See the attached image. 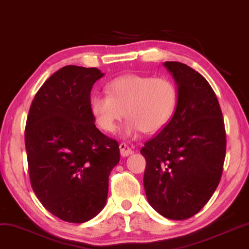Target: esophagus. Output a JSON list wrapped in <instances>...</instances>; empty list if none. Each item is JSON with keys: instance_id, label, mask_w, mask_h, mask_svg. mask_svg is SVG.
Instances as JSON below:
<instances>
[{"instance_id": "esophagus-1", "label": "esophagus", "mask_w": 249, "mask_h": 249, "mask_svg": "<svg viewBox=\"0 0 249 249\" xmlns=\"http://www.w3.org/2000/svg\"><path fill=\"white\" fill-rule=\"evenodd\" d=\"M119 149H121V155L123 157H127L132 154V149L127 146L126 143H121L119 144Z\"/></svg>"}]
</instances>
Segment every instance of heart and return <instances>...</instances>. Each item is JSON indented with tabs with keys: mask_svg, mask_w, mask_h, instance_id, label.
<instances>
[{
	"mask_svg": "<svg viewBox=\"0 0 249 249\" xmlns=\"http://www.w3.org/2000/svg\"><path fill=\"white\" fill-rule=\"evenodd\" d=\"M106 90L108 95L90 96V114L97 126L108 133L115 132L118 123L126 116L121 131L125 139L137 138L141 131L155 133L162 130L178 105V88L168 78L123 74L110 80Z\"/></svg>",
	"mask_w": 249,
	"mask_h": 249,
	"instance_id": "b5f03b06",
	"label": "heart"
}]
</instances>
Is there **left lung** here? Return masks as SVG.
Returning a JSON list of instances; mask_svg holds the SVG:
<instances>
[{"instance_id": "left-lung-1", "label": "left lung", "mask_w": 249, "mask_h": 249, "mask_svg": "<svg viewBox=\"0 0 249 249\" xmlns=\"http://www.w3.org/2000/svg\"><path fill=\"white\" fill-rule=\"evenodd\" d=\"M164 67L178 88L172 118L141 149L148 202L165 218L194 216L218 186L225 160L224 119L216 94L194 69L179 62Z\"/></svg>"}]
</instances>
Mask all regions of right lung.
Returning a JSON list of instances; mask_svg holds the SVG:
<instances>
[{
  "label": "right lung",
  "instance_id": "obj_1",
  "mask_svg": "<svg viewBox=\"0 0 249 249\" xmlns=\"http://www.w3.org/2000/svg\"><path fill=\"white\" fill-rule=\"evenodd\" d=\"M96 68L68 65L34 96L25 128L31 185L42 206L69 223H84L105 208L118 142L95 126L89 110Z\"/></svg>",
  "mask_w": 249,
  "mask_h": 249
}]
</instances>
